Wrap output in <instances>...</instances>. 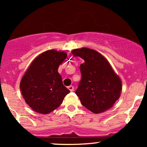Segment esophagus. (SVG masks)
<instances>
[{"instance_id":"34e87169","label":"esophagus","mask_w":147,"mask_h":147,"mask_svg":"<svg viewBox=\"0 0 147 147\" xmlns=\"http://www.w3.org/2000/svg\"><path fill=\"white\" fill-rule=\"evenodd\" d=\"M68 90L70 91H71V92L74 91V87L72 86H68Z\"/></svg>"}]
</instances>
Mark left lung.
Masks as SVG:
<instances>
[{"label":"left lung","mask_w":147,"mask_h":147,"mask_svg":"<svg viewBox=\"0 0 147 147\" xmlns=\"http://www.w3.org/2000/svg\"><path fill=\"white\" fill-rule=\"evenodd\" d=\"M72 53L84 61L80 65L82 79L75 92L82 105L94 113L111 109L120 96V78L98 52L82 48L72 50Z\"/></svg>","instance_id":"obj_1"}]
</instances>
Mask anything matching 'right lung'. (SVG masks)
Segmentation results:
<instances>
[{
  "label": "right lung",
  "mask_w": 147,
  "mask_h": 147,
  "mask_svg": "<svg viewBox=\"0 0 147 147\" xmlns=\"http://www.w3.org/2000/svg\"><path fill=\"white\" fill-rule=\"evenodd\" d=\"M66 57L64 52L47 50L35 58L23 75L20 83L22 95L35 112L50 113L70 92L58 72L59 66Z\"/></svg>",
  "instance_id": "1"
}]
</instances>
